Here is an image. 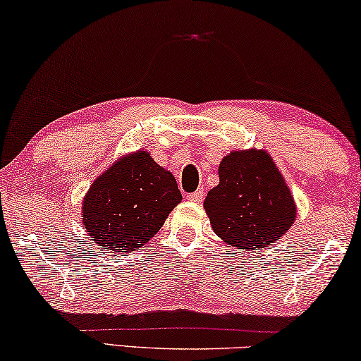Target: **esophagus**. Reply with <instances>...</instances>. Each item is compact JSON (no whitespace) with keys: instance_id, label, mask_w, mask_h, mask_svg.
I'll return each instance as SVG.
<instances>
[{"instance_id":"esophagus-1","label":"esophagus","mask_w":361,"mask_h":361,"mask_svg":"<svg viewBox=\"0 0 361 361\" xmlns=\"http://www.w3.org/2000/svg\"><path fill=\"white\" fill-rule=\"evenodd\" d=\"M203 198H204L203 188H202V190H197V192H193L190 195H187V200H188V202H192V203H202Z\"/></svg>"}]
</instances>
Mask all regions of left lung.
I'll list each match as a JSON object with an SVG mask.
<instances>
[{"mask_svg":"<svg viewBox=\"0 0 361 361\" xmlns=\"http://www.w3.org/2000/svg\"><path fill=\"white\" fill-rule=\"evenodd\" d=\"M216 235L240 251L269 247L293 226L298 208L285 177L264 149L233 150L204 200Z\"/></svg>","mask_w":361,"mask_h":361,"instance_id":"left-lung-1","label":"left lung"}]
</instances>
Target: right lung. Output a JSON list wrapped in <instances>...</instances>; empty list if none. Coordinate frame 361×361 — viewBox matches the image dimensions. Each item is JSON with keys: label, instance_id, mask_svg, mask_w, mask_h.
Segmentation results:
<instances>
[{"label": "right lung", "instance_id": "1", "mask_svg": "<svg viewBox=\"0 0 361 361\" xmlns=\"http://www.w3.org/2000/svg\"><path fill=\"white\" fill-rule=\"evenodd\" d=\"M182 195L174 176L137 150L97 176L85 195L81 221L97 247L133 252L153 238Z\"/></svg>", "mask_w": 361, "mask_h": 361}]
</instances>
